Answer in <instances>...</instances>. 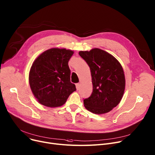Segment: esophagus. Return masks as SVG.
<instances>
[{
	"label": "esophagus",
	"instance_id": "1",
	"mask_svg": "<svg viewBox=\"0 0 155 155\" xmlns=\"http://www.w3.org/2000/svg\"><path fill=\"white\" fill-rule=\"evenodd\" d=\"M76 88L77 90H79L80 88V84H76Z\"/></svg>",
	"mask_w": 155,
	"mask_h": 155
}]
</instances>
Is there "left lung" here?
<instances>
[{
  "instance_id": "obj_1",
  "label": "left lung",
  "mask_w": 155,
  "mask_h": 155,
  "mask_svg": "<svg viewBox=\"0 0 155 155\" xmlns=\"http://www.w3.org/2000/svg\"><path fill=\"white\" fill-rule=\"evenodd\" d=\"M80 56L90 67L93 91L84 100V106L95 114L110 111L120 102L125 88V78L119 61L100 48L80 51Z\"/></svg>"
}]
</instances>
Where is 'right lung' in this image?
Returning a JSON list of instances; mask_svg holds the SVG:
<instances>
[{"label": "right lung", "mask_w": 155, "mask_h": 155, "mask_svg": "<svg viewBox=\"0 0 155 155\" xmlns=\"http://www.w3.org/2000/svg\"><path fill=\"white\" fill-rule=\"evenodd\" d=\"M74 51L53 48L41 54L34 61L29 72V84L37 100L44 106L64 105L76 90L70 82L68 63Z\"/></svg>", "instance_id": "obj_1"}]
</instances>
